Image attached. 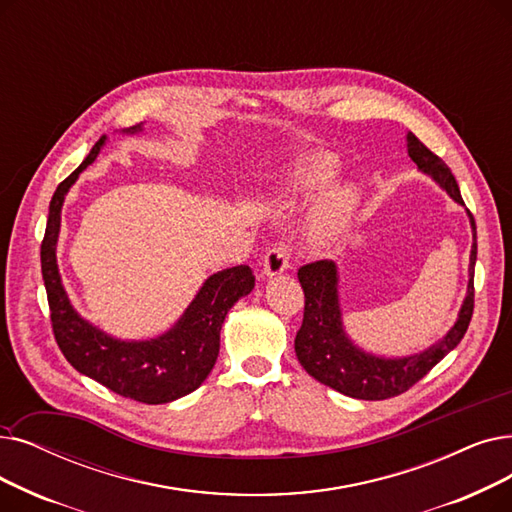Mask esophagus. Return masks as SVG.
I'll list each match as a JSON object with an SVG mask.
<instances>
[{"label":"esophagus","instance_id":"1","mask_svg":"<svg viewBox=\"0 0 512 512\" xmlns=\"http://www.w3.org/2000/svg\"><path fill=\"white\" fill-rule=\"evenodd\" d=\"M286 268H288V247L286 244H276V247L270 249L263 257L261 274L265 278H274V276L284 274Z\"/></svg>","mask_w":512,"mask_h":512}]
</instances>
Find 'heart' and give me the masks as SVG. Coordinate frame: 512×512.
Returning <instances> with one entry per match:
<instances>
[{
	"mask_svg": "<svg viewBox=\"0 0 512 512\" xmlns=\"http://www.w3.org/2000/svg\"><path fill=\"white\" fill-rule=\"evenodd\" d=\"M337 171L339 163L328 157V154H309V157H303L288 169L280 186V196L291 198V201L314 196L335 180ZM355 203H358V198H355V192L349 186L328 190L307 224V247L318 251L328 247L330 242H335L347 228L355 211Z\"/></svg>",
	"mask_w": 512,
	"mask_h": 512,
	"instance_id": "heart-1",
	"label": "heart"
}]
</instances>
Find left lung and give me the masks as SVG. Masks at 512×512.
<instances>
[{"label": "left lung", "instance_id": "1", "mask_svg": "<svg viewBox=\"0 0 512 512\" xmlns=\"http://www.w3.org/2000/svg\"><path fill=\"white\" fill-rule=\"evenodd\" d=\"M410 159L418 171L433 177L439 188L450 194L452 201L464 207L460 188L450 167L422 144L414 133L406 136ZM473 230V247L469 257V284L460 305L454 326L437 343L404 358H385L355 345L345 332L341 301H339V270L335 261H316L303 265L299 282L305 293L303 324L295 339L299 364L309 376L322 385L355 399H387L408 391L435 364L462 341L473 316V276L477 261V226L471 211L466 209Z\"/></svg>", "mask_w": 512, "mask_h": 512}]
</instances>
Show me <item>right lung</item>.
<instances>
[{"mask_svg":"<svg viewBox=\"0 0 512 512\" xmlns=\"http://www.w3.org/2000/svg\"><path fill=\"white\" fill-rule=\"evenodd\" d=\"M142 129L144 125L138 123L121 129V133L136 136ZM104 144L106 136L56 188L50 203L46 236L41 242V274L54 337L71 366L106 389L142 404H167L205 383L217 362L221 324L234 303L253 291L255 276L249 265H236L209 276L180 320L163 335L144 341L117 339L81 318L66 295L56 261L60 213L66 194L79 180L81 171L96 161Z\"/></svg>","mask_w":512,"mask_h":512,"instance_id":"right-lung-1","label":"right lung"}]
</instances>
